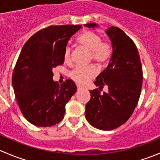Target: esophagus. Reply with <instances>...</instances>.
<instances>
[{
    "mask_svg": "<svg viewBox=\"0 0 160 160\" xmlns=\"http://www.w3.org/2000/svg\"><path fill=\"white\" fill-rule=\"evenodd\" d=\"M82 89H83V88L80 86H77V90H81Z\"/></svg>",
    "mask_w": 160,
    "mask_h": 160,
    "instance_id": "34e87169",
    "label": "esophagus"
}]
</instances>
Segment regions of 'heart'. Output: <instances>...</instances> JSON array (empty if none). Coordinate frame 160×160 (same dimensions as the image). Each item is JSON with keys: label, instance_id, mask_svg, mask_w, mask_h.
Listing matches in <instances>:
<instances>
[{"label": "heart", "instance_id": "heart-1", "mask_svg": "<svg viewBox=\"0 0 160 160\" xmlns=\"http://www.w3.org/2000/svg\"><path fill=\"white\" fill-rule=\"evenodd\" d=\"M79 46L84 48L89 52V61H93L101 65L110 59L112 53L111 46L108 42L102 41L101 35L93 31H85L79 35L77 39ZM64 61L70 62L71 61V48L66 46L64 49ZM97 70L93 66L77 67L70 72V77L73 81L80 85L88 83L96 76Z\"/></svg>", "mask_w": 160, "mask_h": 160}]
</instances>
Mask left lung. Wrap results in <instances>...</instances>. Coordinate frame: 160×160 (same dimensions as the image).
<instances>
[{
    "instance_id": "obj_1",
    "label": "left lung",
    "mask_w": 160,
    "mask_h": 160,
    "mask_svg": "<svg viewBox=\"0 0 160 160\" xmlns=\"http://www.w3.org/2000/svg\"><path fill=\"white\" fill-rule=\"evenodd\" d=\"M95 27V23L84 25ZM112 44V55L108 66L94 81L99 90L104 86L108 92L101 93L90 90L85 116L94 128L110 131L125 124L138 104L142 84V67L133 40L118 27L107 31Z\"/></svg>"
}]
</instances>
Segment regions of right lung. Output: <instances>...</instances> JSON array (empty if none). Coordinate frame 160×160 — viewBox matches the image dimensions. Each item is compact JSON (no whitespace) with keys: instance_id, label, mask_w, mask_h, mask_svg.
<instances>
[{"instance_id":"add662e5","label":"right lung","mask_w":160,"mask_h":160,"mask_svg":"<svg viewBox=\"0 0 160 160\" xmlns=\"http://www.w3.org/2000/svg\"><path fill=\"white\" fill-rule=\"evenodd\" d=\"M81 25H51L26 42L12 74L16 101L27 121L50 127L63 119L65 105L77 91L72 80L59 85L52 80V69L64 62V49Z\"/></svg>"}]
</instances>
